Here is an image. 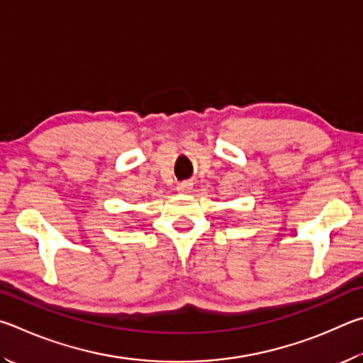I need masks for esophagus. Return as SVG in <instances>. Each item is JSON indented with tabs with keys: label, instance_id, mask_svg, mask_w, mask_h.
Instances as JSON below:
<instances>
[{
	"label": "esophagus",
	"instance_id": "1",
	"mask_svg": "<svg viewBox=\"0 0 363 363\" xmlns=\"http://www.w3.org/2000/svg\"><path fill=\"white\" fill-rule=\"evenodd\" d=\"M177 189L180 193H189L193 189V183L191 182H182V183H178V185H177Z\"/></svg>",
	"mask_w": 363,
	"mask_h": 363
}]
</instances>
